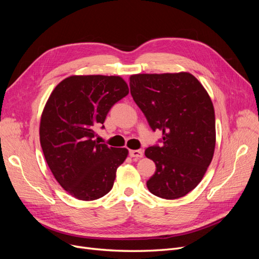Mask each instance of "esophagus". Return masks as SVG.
I'll return each mask as SVG.
<instances>
[{"instance_id": "esophagus-1", "label": "esophagus", "mask_w": 259, "mask_h": 259, "mask_svg": "<svg viewBox=\"0 0 259 259\" xmlns=\"http://www.w3.org/2000/svg\"><path fill=\"white\" fill-rule=\"evenodd\" d=\"M130 155L132 158H143L144 152L143 150H130Z\"/></svg>"}]
</instances>
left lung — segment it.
Here are the masks:
<instances>
[{"label":"left lung","mask_w":259,"mask_h":259,"mask_svg":"<svg viewBox=\"0 0 259 259\" xmlns=\"http://www.w3.org/2000/svg\"><path fill=\"white\" fill-rule=\"evenodd\" d=\"M132 97L152 131L162 132L161 146L146 149L155 163L147 182L152 194L166 200L185 197L204 176L215 150V112L207 92L188 72L134 74Z\"/></svg>","instance_id":"1"}]
</instances>
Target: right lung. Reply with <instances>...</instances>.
<instances>
[{
  "instance_id": "right-lung-1",
  "label": "right lung",
  "mask_w": 259,
  "mask_h": 259,
  "mask_svg": "<svg viewBox=\"0 0 259 259\" xmlns=\"http://www.w3.org/2000/svg\"><path fill=\"white\" fill-rule=\"evenodd\" d=\"M127 94L120 76L72 75L55 88L45 105L40 143L46 163L59 185L77 200H97L112 189L116 168L128 151L99 144L95 127Z\"/></svg>"
}]
</instances>
